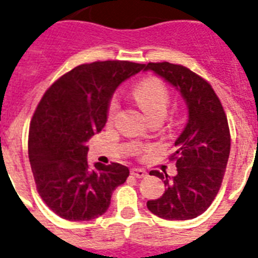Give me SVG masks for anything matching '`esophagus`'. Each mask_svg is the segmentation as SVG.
I'll return each mask as SVG.
<instances>
[{"instance_id": "1", "label": "esophagus", "mask_w": 258, "mask_h": 258, "mask_svg": "<svg viewBox=\"0 0 258 258\" xmlns=\"http://www.w3.org/2000/svg\"><path fill=\"white\" fill-rule=\"evenodd\" d=\"M131 173L135 177H139V179L147 176V171H145V169H143V168H132Z\"/></svg>"}]
</instances>
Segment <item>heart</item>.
<instances>
[{"mask_svg":"<svg viewBox=\"0 0 258 258\" xmlns=\"http://www.w3.org/2000/svg\"><path fill=\"white\" fill-rule=\"evenodd\" d=\"M133 97L139 103L141 109L147 113L152 119L157 117H164L168 109L169 95L168 87L159 79H147L140 82L133 89ZM118 99L111 98L107 106V118L113 119L118 111Z\"/></svg>","mask_w":258,"mask_h":258,"instance_id":"obj_1","label":"heart"}]
</instances>
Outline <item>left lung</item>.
Returning <instances> with one entry per match:
<instances>
[{
    "instance_id": "obj_1",
    "label": "left lung",
    "mask_w": 258,
    "mask_h": 258,
    "mask_svg": "<svg viewBox=\"0 0 258 258\" xmlns=\"http://www.w3.org/2000/svg\"><path fill=\"white\" fill-rule=\"evenodd\" d=\"M144 70L175 86L188 106V122L175 141L177 175L151 171L167 187L163 197L147 202L148 210L168 221H185L205 213L222 184L230 155V131L223 106L211 85L184 66L148 63Z\"/></svg>"
}]
</instances>
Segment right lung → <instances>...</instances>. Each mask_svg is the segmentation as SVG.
Here are the masks:
<instances>
[{
	"label": "right lung",
	"mask_w": 258,
	"mask_h": 258,
	"mask_svg": "<svg viewBox=\"0 0 258 258\" xmlns=\"http://www.w3.org/2000/svg\"><path fill=\"white\" fill-rule=\"evenodd\" d=\"M145 64L93 61L61 75L44 93L32 117L28 155L37 192L67 221H91L105 214L129 168L87 161V141L103 129L117 86Z\"/></svg>",
	"instance_id": "1"
}]
</instances>
